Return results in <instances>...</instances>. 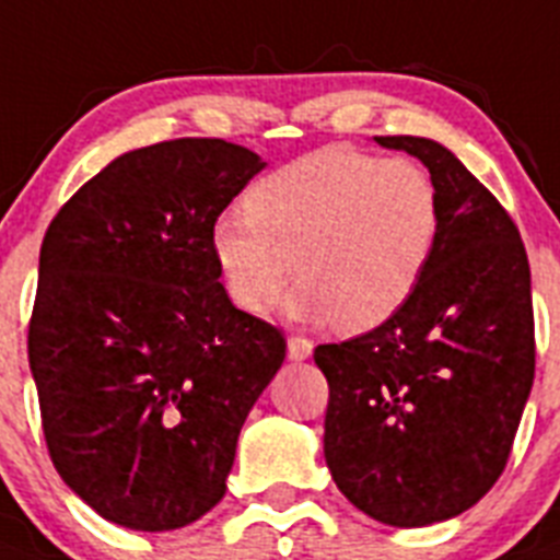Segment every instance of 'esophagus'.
<instances>
[{"instance_id": "1", "label": "esophagus", "mask_w": 560, "mask_h": 560, "mask_svg": "<svg viewBox=\"0 0 560 560\" xmlns=\"http://www.w3.org/2000/svg\"><path fill=\"white\" fill-rule=\"evenodd\" d=\"M287 354H290V361H307L310 354H313V340L301 338V335H290L287 338Z\"/></svg>"}]
</instances>
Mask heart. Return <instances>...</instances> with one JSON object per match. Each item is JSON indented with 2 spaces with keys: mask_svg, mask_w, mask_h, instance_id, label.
<instances>
[{
  "mask_svg": "<svg viewBox=\"0 0 560 560\" xmlns=\"http://www.w3.org/2000/svg\"><path fill=\"white\" fill-rule=\"evenodd\" d=\"M247 213L211 233L231 299L267 313L299 281L293 313L358 335L395 318L425 276L442 228L431 174L415 160L318 149L261 177Z\"/></svg>",
  "mask_w": 560,
  "mask_h": 560,
  "instance_id": "obj_1",
  "label": "heart"
}]
</instances>
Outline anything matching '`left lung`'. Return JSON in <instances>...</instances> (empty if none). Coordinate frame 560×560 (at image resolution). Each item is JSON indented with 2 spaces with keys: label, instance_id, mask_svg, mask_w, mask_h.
Instances as JSON below:
<instances>
[{
  "label": "left lung",
  "instance_id": "left-lung-1",
  "mask_svg": "<svg viewBox=\"0 0 560 560\" xmlns=\"http://www.w3.org/2000/svg\"><path fill=\"white\" fill-rule=\"evenodd\" d=\"M422 160L442 206L434 256L406 307L315 347L329 383L335 485L392 527L474 508L502 476L536 374L529 261L502 202L428 138H374Z\"/></svg>",
  "mask_w": 560,
  "mask_h": 560
}]
</instances>
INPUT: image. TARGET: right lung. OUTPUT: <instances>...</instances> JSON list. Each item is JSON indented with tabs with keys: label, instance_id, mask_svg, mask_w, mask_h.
<instances>
[{
	"label": "right lung",
	"instance_id": "right-lung-1",
	"mask_svg": "<svg viewBox=\"0 0 560 560\" xmlns=\"http://www.w3.org/2000/svg\"><path fill=\"white\" fill-rule=\"evenodd\" d=\"M261 168L228 140H163L112 160L47 228L27 358L52 465L106 522L177 529L225 495L287 352L233 307L211 245Z\"/></svg>",
	"mask_w": 560,
	"mask_h": 560
}]
</instances>
